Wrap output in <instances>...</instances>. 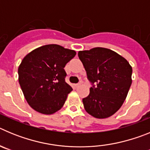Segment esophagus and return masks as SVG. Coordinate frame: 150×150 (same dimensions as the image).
<instances>
[{"mask_svg":"<svg viewBox=\"0 0 150 150\" xmlns=\"http://www.w3.org/2000/svg\"><path fill=\"white\" fill-rule=\"evenodd\" d=\"M80 85H81V84H80V83H78V84H74V86L75 87V88H78V87H79V86H80Z\"/></svg>","mask_w":150,"mask_h":150,"instance_id":"esophagus-1","label":"esophagus"}]
</instances>
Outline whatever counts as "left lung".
Segmentation results:
<instances>
[{"label": "left lung", "instance_id": "obj_1", "mask_svg": "<svg viewBox=\"0 0 150 150\" xmlns=\"http://www.w3.org/2000/svg\"><path fill=\"white\" fill-rule=\"evenodd\" d=\"M79 59L87 77L96 87L83 99L88 114L97 119H106L120 110L132 85V67L126 59L109 49L96 47L79 51Z\"/></svg>", "mask_w": 150, "mask_h": 150}]
</instances>
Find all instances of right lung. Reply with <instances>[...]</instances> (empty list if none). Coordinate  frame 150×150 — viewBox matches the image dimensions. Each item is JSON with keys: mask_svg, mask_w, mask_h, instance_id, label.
I'll return each mask as SVG.
<instances>
[{"mask_svg": "<svg viewBox=\"0 0 150 150\" xmlns=\"http://www.w3.org/2000/svg\"><path fill=\"white\" fill-rule=\"evenodd\" d=\"M76 52L57 44L35 49L24 57L18 69V83L31 108L53 114L63 107L73 90L65 82L64 67Z\"/></svg>", "mask_w": 150, "mask_h": 150, "instance_id": "add662e5", "label": "right lung"}]
</instances>
